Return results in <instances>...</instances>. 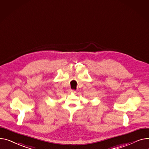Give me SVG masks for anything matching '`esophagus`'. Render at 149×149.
Instances as JSON below:
<instances>
[{"label":"esophagus","instance_id":"1","mask_svg":"<svg viewBox=\"0 0 149 149\" xmlns=\"http://www.w3.org/2000/svg\"><path fill=\"white\" fill-rule=\"evenodd\" d=\"M76 91H74V90H69V93H75Z\"/></svg>","mask_w":149,"mask_h":149}]
</instances>
